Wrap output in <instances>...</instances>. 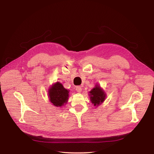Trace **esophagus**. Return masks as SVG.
<instances>
[{
    "instance_id": "obj_1",
    "label": "esophagus",
    "mask_w": 154,
    "mask_h": 154,
    "mask_svg": "<svg viewBox=\"0 0 154 154\" xmlns=\"http://www.w3.org/2000/svg\"><path fill=\"white\" fill-rule=\"evenodd\" d=\"M76 91L78 92H81L82 91V88L80 86H77L76 87Z\"/></svg>"
}]
</instances>
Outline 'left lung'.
Masks as SVG:
<instances>
[{"label":"left lung","instance_id":"1","mask_svg":"<svg viewBox=\"0 0 154 154\" xmlns=\"http://www.w3.org/2000/svg\"><path fill=\"white\" fill-rule=\"evenodd\" d=\"M89 93L90 100L92 103L95 106H97L101 104L105 100V92L98 85H96V86L92 88Z\"/></svg>","mask_w":154,"mask_h":154}]
</instances>
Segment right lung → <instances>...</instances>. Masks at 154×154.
<instances>
[{
	"label": "right lung",
	"instance_id": "right-lung-1",
	"mask_svg": "<svg viewBox=\"0 0 154 154\" xmlns=\"http://www.w3.org/2000/svg\"><path fill=\"white\" fill-rule=\"evenodd\" d=\"M48 95L51 103L55 106L60 107L67 103L69 91L63 87L62 83L57 82L49 88Z\"/></svg>",
	"mask_w": 154,
	"mask_h": 154
}]
</instances>
